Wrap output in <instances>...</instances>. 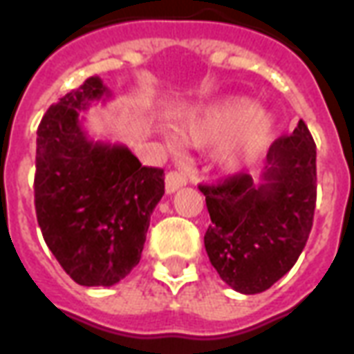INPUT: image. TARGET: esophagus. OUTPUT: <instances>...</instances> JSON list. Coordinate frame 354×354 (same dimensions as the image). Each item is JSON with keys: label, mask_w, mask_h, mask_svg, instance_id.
I'll use <instances>...</instances> for the list:
<instances>
[{"label": "esophagus", "mask_w": 354, "mask_h": 354, "mask_svg": "<svg viewBox=\"0 0 354 354\" xmlns=\"http://www.w3.org/2000/svg\"><path fill=\"white\" fill-rule=\"evenodd\" d=\"M185 182H187V180H185V176L182 172L170 170L169 174L165 176V189H167V193H174L178 192L180 187H184Z\"/></svg>", "instance_id": "1"}]
</instances>
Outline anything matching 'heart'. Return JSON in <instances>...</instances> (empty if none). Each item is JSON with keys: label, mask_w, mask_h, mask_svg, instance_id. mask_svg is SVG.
<instances>
[{"label": "heart", "mask_w": 354, "mask_h": 354, "mask_svg": "<svg viewBox=\"0 0 354 354\" xmlns=\"http://www.w3.org/2000/svg\"><path fill=\"white\" fill-rule=\"evenodd\" d=\"M182 136L192 146L223 142L220 161L227 169H241L266 151L273 136V119L266 111H258L250 100L233 96L193 117Z\"/></svg>", "instance_id": "obj_1"}]
</instances>
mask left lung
<instances>
[{"mask_svg":"<svg viewBox=\"0 0 354 354\" xmlns=\"http://www.w3.org/2000/svg\"><path fill=\"white\" fill-rule=\"evenodd\" d=\"M210 225L208 260L225 284L260 294L288 273L305 248L317 203V146L304 121L269 147L258 182L239 172L199 185Z\"/></svg>","mask_w":354,"mask_h":354,"instance_id":"1","label":"left lung"}]
</instances>
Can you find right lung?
Segmentation results:
<instances>
[{
    "mask_svg": "<svg viewBox=\"0 0 354 354\" xmlns=\"http://www.w3.org/2000/svg\"><path fill=\"white\" fill-rule=\"evenodd\" d=\"M111 93L88 77L47 109L37 129L35 214L43 239L81 286H113L138 266L149 218L165 193L162 169L127 146L87 136L81 111Z\"/></svg>",
    "mask_w": 354,
    "mask_h": 354,
    "instance_id": "obj_1",
    "label": "right lung"
}]
</instances>
